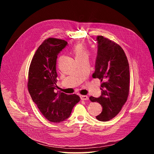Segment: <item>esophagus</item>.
<instances>
[{"label": "esophagus", "mask_w": 154, "mask_h": 154, "mask_svg": "<svg viewBox=\"0 0 154 154\" xmlns=\"http://www.w3.org/2000/svg\"><path fill=\"white\" fill-rule=\"evenodd\" d=\"M80 98L82 100H88V97L85 95H80Z\"/></svg>", "instance_id": "1"}]
</instances>
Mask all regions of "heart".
Segmentation results:
<instances>
[{"instance_id":"b5f03b06","label":"heart","mask_w":154,"mask_h":154,"mask_svg":"<svg viewBox=\"0 0 154 154\" xmlns=\"http://www.w3.org/2000/svg\"><path fill=\"white\" fill-rule=\"evenodd\" d=\"M72 52L76 59L87 56L88 50L86 46L82 43L76 44L72 48Z\"/></svg>"}]
</instances>
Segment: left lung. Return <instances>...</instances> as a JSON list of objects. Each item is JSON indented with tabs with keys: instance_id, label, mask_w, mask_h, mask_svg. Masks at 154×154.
<instances>
[{
	"instance_id": "1",
	"label": "left lung",
	"mask_w": 154,
	"mask_h": 154,
	"mask_svg": "<svg viewBox=\"0 0 154 154\" xmlns=\"http://www.w3.org/2000/svg\"><path fill=\"white\" fill-rule=\"evenodd\" d=\"M97 57L93 78H98L101 95L91 96L92 102H98L103 107L96 118L108 122L119 112L127 101L129 92L130 71L128 62L120 46L103 36H97Z\"/></svg>"
}]
</instances>
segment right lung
Returning a JSON list of instances; mask_svg holds the SVG:
<instances>
[{
    "label": "right lung",
    "instance_id": "add662e5",
    "mask_svg": "<svg viewBox=\"0 0 154 154\" xmlns=\"http://www.w3.org/2000/svg\"><path fill=\"white\" fill-rule=\"evenodd\" d=\"M67 45L66 41L49 38L45 40L33 56L28 74V91L34 103L51 122L67 119L74 106L80 100L76 94L55 92L57 89V59Z\"/></svg>",
    "mask_w": 154,
    "mask_h": 154
}]
</instances>
